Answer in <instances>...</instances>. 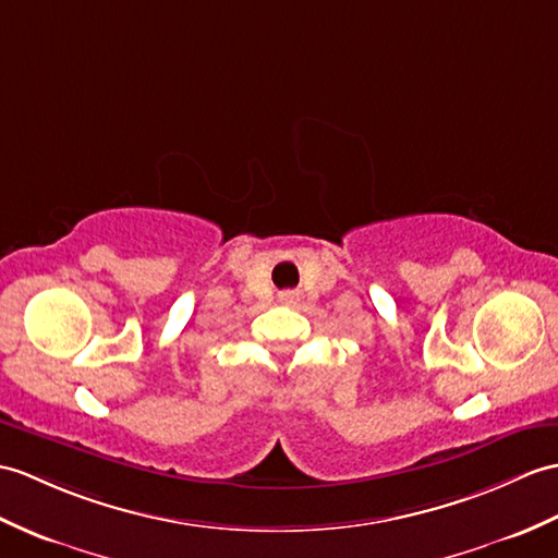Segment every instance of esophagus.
Listing matches in <instances>:
<instances>
[{
	"instance_id": "1",
	"label": "esophagus",
	"mask_w": 558,
	"mask_h": 558,
	"mask_svg": "<svg viewBox=\"0 0 558 558\" xmlns=\"http://www.w3.org/2000/svg\"><path fill=\"white\" fill-rule=\"evenodd\" d=\"M280 300H282V302H294L296 294H294V292H284V294H280Z\"/></svg>"
}]
</instances>
